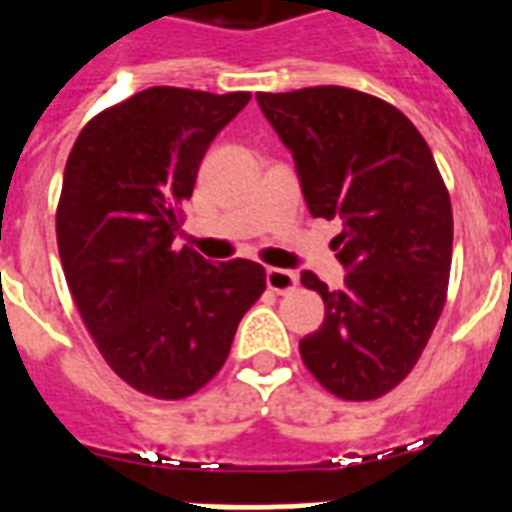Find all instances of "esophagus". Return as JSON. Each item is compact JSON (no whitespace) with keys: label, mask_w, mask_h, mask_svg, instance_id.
I'll use <instances>...</instances> for the list:
<instances>
[{"label":"esophagus","mask_w":512,"mask_h":512,"mask_svg":"<svg viewBox=\"0 0 512 512\" xmlns=\"http://www.w3.org/2000/svg\"><path fill=\"white\" fill-rule=\"evenodd\" d=\"M265 281H268V289L273 292H279V295H287L292 289L297 287V273L295 271H287V268H268L265 271Z\"/></svg>","instance_id":"1"}]
</instances>
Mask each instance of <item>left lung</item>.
I'll return each instance as SVG.
<instances>
[{
    "label": "left lung",
    "instance_id": "left-lung-1",
    "mask_svg": "<svg viewBox=\"0 0 512 512\" xmlns=\"http://www.w3.org/2000/svg\"><path fill=\"white\" fill-rule=\"evenodd\" d=\"M265 119L295 156L313 217H340L332 244L342 289L311 271L324 324L300 340L316 380L345 401H374L420 361L444 311L452 268V201L436 159L396 106L350 90L257 92Z\"/></svg>",
    "mask_w": 512,
    "mask_h": 512
}]
</instances>
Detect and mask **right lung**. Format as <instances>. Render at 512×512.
<instances>
[{"instance_id":"add662e5","label":"right lung","mask_w":512,"mask_h":512,"mask_svg":"<svg viewBox=\"0 0 512 512\" xmlns=\"http://www.w3.org/2000/svg\"><path fill=\"white\" fill-rule=\"evenodd\" d=\"M249 98L148 87L92 116L68 154L55 212L68 289L100 356L146 396L204 388L265 292L263 265L172 247L209 143Z\"/></svg>"}]
</instances>
